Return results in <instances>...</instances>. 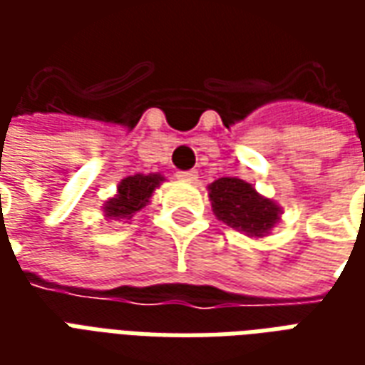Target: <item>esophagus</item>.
Returning a JSON list of instances; mask_svg holds the SVG:
<instances>
[{"instance_id": "1", "label": "esophagus", "mask_w": 365, "mask_h": 365, "mask_svg": "<svg viewBox=\"0 0 365 365\" xmlns=\"http://www.w3.org/2000/svg\"><path fill=\"white\" fill-rule=\"evenodd\" d=\"M178 180H182V182H195L197 180V172L195 170H180L178 174H175Z\"/></svg>"}]
</instances>
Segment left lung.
I'll use <instances>...</instances> for the list:
<instances>
[{
    "instance_id": "left-lung-1",
    "label": "left lung",
    "mask_w": 365,
    "mask_h": 365,
    "mask_svg": "<svg viewBox=\"0 0 365 365\" xmlns=\"http://www.w3.org/2000/svg\"><path fill=\"white\" fill-rule=\"evenodd\" d=\"M209 191L215 215L229 227L245 230L250 237L268 232L279 217L277 205L258 195L245 180L221 178L209 185Z\"/></svg>"
}]
</instances>
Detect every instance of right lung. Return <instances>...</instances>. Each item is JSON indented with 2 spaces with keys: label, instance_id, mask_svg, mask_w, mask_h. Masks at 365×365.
Returning a JSON list of instances; mask_svg holds the SVG:
<instances>
[{
  "label": "right lung",
  "instance_id": "obj_1",
  "mask_svg": "<svg viewBox=\"0 0 365 365\" xmlns=\"http://www.w3.org/2000/svg\"><path fill=\"white\" fill-rule=\"evenodd\" d=\"M162 182V175L150 174V175H128L125 178L119 185V193L113 199L107 201L105 205V215L111 217H133L136 211H140L146 203L152 191L156 190Z\"/></svg>",
  "mask_w": 365,
  "mask_h": 365
}]
</instances>
